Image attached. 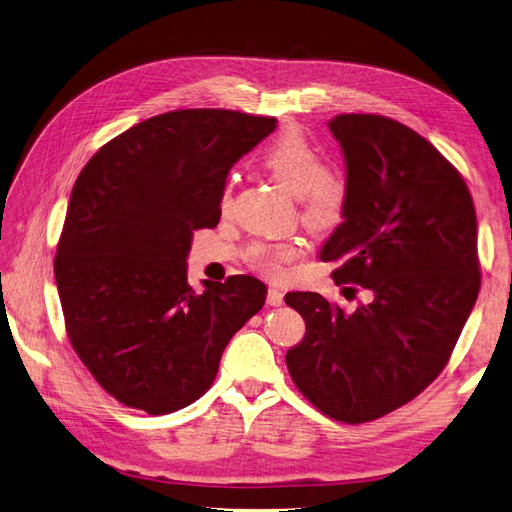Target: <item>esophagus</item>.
<instances>
[{
    "label": "esophagus",
    "instance_id": "1",
    "mask_svg": "<svg viewBox=\"0 0 512 512\" xmlns=\"http://www.w3.org/2000/svg\"><path fill=\"white\" fill-rule=\"evenodd\" d=\"M265 301H268V305L278 307V305H282V303H284V295L278 291V288H270V291H268V297H265Z\"/></svg>",
    "mask_w": 512,
    "mask_h": 512
}]
</instances>
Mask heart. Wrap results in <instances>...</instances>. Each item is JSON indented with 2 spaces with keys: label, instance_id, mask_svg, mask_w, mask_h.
<instances>
[{
  "label": "heart",
  "instance_id": "heart-1",
  "mask_svg": "<svg viewBox=\"0 0 512 512\" xmlns=\"http://www.w3.org/2000/svg\"><path fill=\"white\" fill-rule=\"evenodd\" d=\"M259 161L284 188L299 196L301 219L311 232L328 234L343 224L349 207L347 180L337 169L324 165L318 146L311 144L299 129L280 131L263 146ZM230 203L232 184L228 182L219 205L226 211ZM301 255L303 244L299 242L255 244L251 249V263L261 274L280 278L284 265Z\"/></svg>",
  "mask_w": 512,
  "mask_h": 512
}]
</instances>
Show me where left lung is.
I'll list each match as a JSON object with an SVG mask.
<instances>
[{
    "label": "left lung",
    "instance_id": "1",
    "mask_svg": "<svg viewBox=\"0 0 512 512\" xmlns=\"http://www.w3.org/2000/svg\"><path fill=\"white\" fill-rule=\"evenodd\" d=\"M349 207L320 251L337 284H360L353 311L291 293L305 337L286 351L295 387L322 414L360 425L425 391L446 368L477 301V215L458 169L422 136L381 115H337ZM355 291V288H351Z\"/></svg>",
    "mask_w": 512,
    "mask_h": 512
}]
</instances>
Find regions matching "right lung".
I'll use <instances>...</instances> for the list:
<instances>
[{"label": "right lung", "mask_w": 512, "mask_h": 512, "mask_svg": "<svg viewBox=\"0 0 512 512\" xmlns=\"http://www.w3.org/2000/svg\"><path fill=\"white\" fill-rule=\"evenodd\" d=\"M274 129V117L238 110H171L106 142L79 173L54 274L75 353L123 406L159 416L196 402L263 307L253 276L194 293L186 257L192 234L219 224L232 165Z\"/></svg>", "instance_id": "add662e5"}]
</instances>
